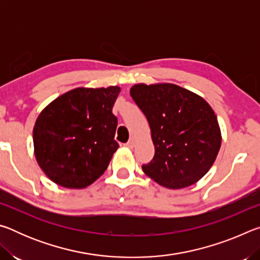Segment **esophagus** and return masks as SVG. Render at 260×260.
Listing matches in <instances>:
<instances>
[{
	"mask_svg": "<svg viewBox=\"0 0 260 260\" xmlns=\"http://www.w3.org/2000/svg\"><path fill=\"white\" fill-rule=\"evenodd\" d=\"M134 144H135V140H134V139H131V140L128 141V142H127V143L125 144V146H126L127 148H129V149H132V148H133V147H134Z\"/></svg>",
	"mask_w": 260,
	"mask_h": 260,
	"instance_id": "1",
	"label": "esophagus"
}]
</instances>
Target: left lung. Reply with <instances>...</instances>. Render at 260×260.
I'll list each match as a JSON object with an SVG mask.
<instances>
[{"label": "left lung", "instance_id": "8db88e82", "mask_svg": "<svg viewBox=\"0 0 260 260\" xmlns=\"http://www.w3.org/2000/svg\"><path fill=\"white\" fill-rule=\"evenodd\" d=\"M132 99L147 117L155 156L142 170L169 189L191 186L212 167L221 147V131L211 105L174 83H138Z\"/></svg>", "mask_w": 260, "mask_h": 260}]
</instances>
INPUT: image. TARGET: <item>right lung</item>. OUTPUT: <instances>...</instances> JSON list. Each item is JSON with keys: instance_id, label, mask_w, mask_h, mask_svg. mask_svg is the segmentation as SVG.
Instances as JSON below:
<instances>
[{"instance_id": "1", "label": "right lung", "mask_w": 260, "mask_h": 260, "mask_svg": "<svg viewBox=\"0 0 260 260\" xmlns=\"http://www.w3.org/2000/svg\"><path fill=\"white\" fill-rule=\"evenodd\" d=\"M121 90L79 87L42 110L33 128L34 155L52 182L83 189L95 182L119 148L113 104Z\"/></svg>"}]
</instances>
